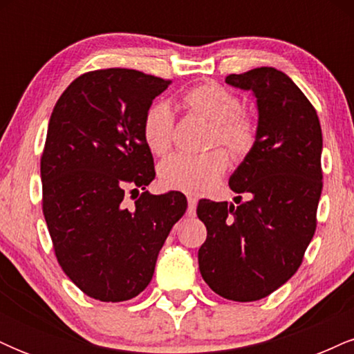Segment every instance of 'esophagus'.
I'll return each mask as SVG.
<instances>
[{"mask_svg": "<svg viewBox=\"0 0 354 354\" xmlns=\"http://www.w3.org/2000/svg\"><path fill=\"white\" fill-rule=\"evenodd\" d=\"M196 203H198L196 198L188 196V211H186L188 216H194V213H196Z\"/></svg>", "mask_w": 354, "mask_h": 354, "instance_id": "esophagus-1", "label": "esophagus"}]
</instances>
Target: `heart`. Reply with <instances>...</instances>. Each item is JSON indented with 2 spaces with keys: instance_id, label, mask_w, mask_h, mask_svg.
<instances>
[{
  "instance_id": "heart-1",
  "label": "heart",
  "mask_w": 354,
  "mask_h": 354,
  "mask_svg": "<svg viewBox=\"0 0 354 354\" xmlns=\"http://www.w3.org/2000/svg\"><path fill=\"white\" fill-rule=\"evenodd\" d=\"M181 103L191 115L211 124L209 146H223L234 158H245L258 143V121L241 109V101L233 91L218 83H205L188 89ZM141 133L151 153L163 156L173 143L174 118L163 101L149 104L141 123ZM228 154L213 149L205 154H173L160 166V181L165 188L203 193L216 185L228 168Z\"/></svg>"
}]
</instances>
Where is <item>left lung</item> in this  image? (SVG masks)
Segmentation results:
<instances>
[{"label":"left lung","mask_w":354,"mask_h":354,"mask_svg":"<svg viewBox=\"0 0 354 354\" xmlns=\"http://www.w3.org/2000/svg\"><path fill=\"white\" fill-rule=\"evenodd\" d=\"M226 83L254 93L258 143L230 178L248 201L198 203L208 231L198 263L214 293L248 303L266 298L301 266L323 189V135L315 106L283 71L254 68Z\"/></svg>","instance_id":"1"}]
</instances>
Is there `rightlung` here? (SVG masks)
I'll use <instances>...</instances> for the list:
<instances>
[{"label": "right lung", "instance_id": "obj_1", "mask_svg": "<svg viewBox=\"0 0 354 354\" xmlns=\"http://www.w3.org/2000/svg\"><path fill=\"white\" fill-rule=\"evenodd\" d=\"M169 80L126 68L81 75L53 108L41 154L43 214L61 270L89 298H135L185 214L180 191L151 194L154 161L141 133ZM144 193L133 209L128 192Z\"/></svg>", "mask_w": 354, "mask_h": 354}]
</instances>
